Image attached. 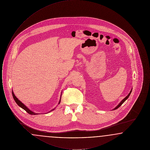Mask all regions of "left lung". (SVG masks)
Listing matches in <instances>:
<instances>
[{
    "mask_svg": "<svg viewBox=\"0 0 150 150\" xmlns=\"http://www.w3.org/2000/svg\"><path fill=\"white\" fill-rule=\"evenodd\" d=\"M132 90L130 91V93H129L128 95V96H127V97H125V98H124L123 100H121V102H120V103H119V105H117V106L116 107H115V108H114L113 109V110H116L117 108H118L120 107V106H121V105H122V103H124V102H125V101L126 100H127V99L128 98V97H129V96H130V93H131V92H132Z\"/></svg>",
    "mask_w": 150,
    "mask_h": 150,
    "instance_id": "left-lung-1",
    "label": "left lung"
}]
</instances>
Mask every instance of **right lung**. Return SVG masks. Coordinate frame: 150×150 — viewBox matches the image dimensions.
<instances>
[{"label":"right lung","mask_w":150,"mask_h":150,"mask_svg":"<svg viewBox=\"0 0 150 150\" xmlns=\"http://www.w3.org/2000/svg\"><path fill=\"white\" fill-rule=\"evenodd\" d=\"M12 96H13V99H14V100H15V102H16V103L20 106V107H21L22 108H23L24 110H25L28 113H29V114L30 115H38L39 114L38 113H35V112H33L32 111H31V110H30L29 108H28V107H26L23 103H22L21 102L20 100H18V99L16 97V96L14 95V93L13 92V91H12ZM61 98H60V100H59V103H58V104H59V103H60V102H61ZM55 108H53V109H52V110H50V111L48 112H50V111H53V110H54Z\"/></svg>","instance_id":"1"}]
</instances>
